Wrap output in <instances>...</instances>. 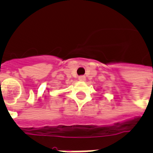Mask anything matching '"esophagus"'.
Listing matches in <instances>:
<instances>
[{"label": "esophagus", "instance_id": "34e87169", "mask_svg": "<svg viewBox=\"0 0 153 153\" xmlns=\"http://www.w3.org/2000/svg\"><path fill=\"white\" fill-rule=\"evenodd\" d=\"M78 79H79V80H80V81H84L86 79V77L84 76H79Z\"/></svg>", "mask_w": 153, "mask_h": 153}]
</instances>
